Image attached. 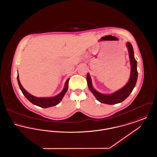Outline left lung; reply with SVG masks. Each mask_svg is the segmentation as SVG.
<instances>
[{"label": "left lung", "instance_id": "1", "mask_svg": "<svg viewBox=\"0 0 157 157\" xmlns=\"http://www.w3.org/2000/svg\"><path fill=\"white\" fill-rule=\"evenodd\" d=\"M127 47L128 48L129 57L131 65V74L130 78L127 84L121 89L112 93L111 94L106 95L101 94L95 90L92 84L91 78L89 74H87L86 80L89 90L94 94L95 97L98 101L101 103L106 104L113 105L118 104L123 102L126 98L129 97L136 85L138 78L137 71V62L135 59L134 53L132 46L129 42H127Z\"/></svg>", "mask_w": 157, "mask_h": 157}]
</instances>
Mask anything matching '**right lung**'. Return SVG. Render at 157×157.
Returning <instances> with one entry per match:
<instances>
[{"label":"right lung","mask_w":157,"mask_h":157,"mask_svg":"<svg viewBox=\"0 0 157 157\" xmlns=\"http://www.w3.org/2000/svg\"><path fill=\"white\" fill-rule=\"evenodd\" d=\"M69 79L70 78H68L65 82L63 90H62L61 91V92H60L59 94L58 95H57L56 96L50 98H38L32 95L31 94L28 93L26 90H25L20 82L18 74H17V80L18 82L19 88L21 90L23 94L25 95V97L26 98V99L28 101H29L30 102L32 103L33 104L35 105L36 106L42 107V108H44L51 107V106H55V105L59 104L60 102L61 101V100L64 97L65 94L67 92V88H68V82H69Z\"/></svg>","instance_id":"add662e5"}]
</instances>
